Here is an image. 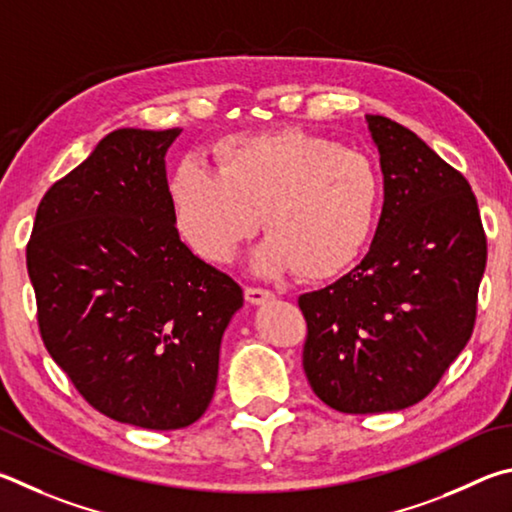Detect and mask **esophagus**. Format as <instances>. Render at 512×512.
I'll return each mask as SVG.
<instances>
[{"label":"esophagus","mask_w":512,"mask_h":512,"mask_svg":"<svg viewBox=\"0 0 512 512\" xmlns=\"http://www.w3.org/2000/svg\"><path fill=\"white\" fill-rule=\"evenodd\" d=\"M245 299L247 303H251V306H261V303L274 299V294L263 288H245Z\"/></svg>","instance_id":"1"}]
</instances>
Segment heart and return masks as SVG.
I'll return each instance as SVG.
<instances>
[{
	"instance_id": "heart-1",
	"label": "heart",
	"mask_w": 512,
	"mask_h": 512,
	"mask_svg": "<svg viewBox=\"0 0 512 512\" xmlns=\"http://www.w3.org/2000/svg\"><path fill=\"white\" fill-rule=\"evenodd\" d=\"M215 170L186 161L170 177L175 227L195 256L224 265L254 236L263 274L290 270L326 281L351 267L371 242L382 179L362 152L299 128L231 134L211 150Z\"/></svg>"
}]
</instances>
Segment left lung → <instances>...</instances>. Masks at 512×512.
I'll return each instance as SVG.
<instances>
[{
  "mask_svg": "<svg viewBox=\"0 0 512 512\" xmlns=\"http://www.w3.org/2000/svg\"><path fill=\"white\" fill-rule=\"evenodd\" d=\"M384 204L369 254L324 290L299 297L303 371L342 414L416 405L470 342L488 245L459 170L405 125L366 114Z\"/></svg>",
  "mask_w": 512,
  "mask_h": 512,
  "instance_id": "1",
  "label": "left lung"
}]
</instances>
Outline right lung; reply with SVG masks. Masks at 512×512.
I'll list each match as a JSON object with an SVG mask.
<instances>
[{"instance_id": "add662e5", "label": "right lung", "mask_w": 512, "mask_h": 512, "mask_svg": "<svg viewBox=\"0 0 512 512\" xmlns=\"http://www.w3.org/2000/svg\"><path fill=\"white\" fill-rule=\"evenodd\" d=\"M179 132L107 134L44 193L26 245L53 362L103 416L157 432L209 407L242 306L240 285L179 240L164 164Z\"/></svg>"}]
</instances>
